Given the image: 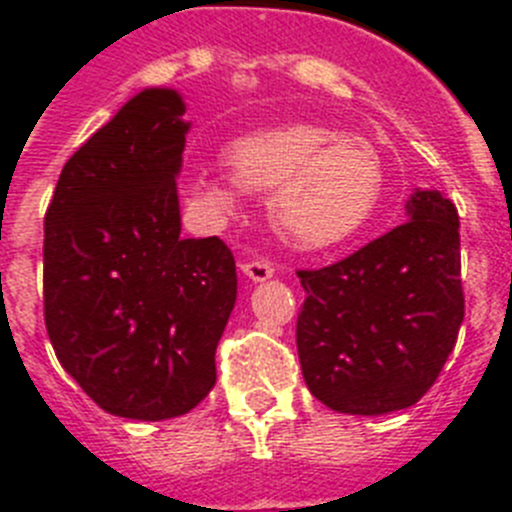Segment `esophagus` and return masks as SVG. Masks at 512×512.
Segmentation results:
<instances>
[{
	"mask_svg": "<svg viewBox=\"0 0 512 512\" xmlns=\"http://www.w3.org/2000/svg\"><path fill=\"white\" fill-rule=\"evenodd\" d=\"M241 271L251 282H266V279L274 277V266L266 264V261H246V264H241Z\"/></svg>",
	"mask_w": 512,
	"mask_h": 512,
	"instance_id": "34e87169",
	"label": "esophagus"
}]
</instances>
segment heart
<instances>
[{"instance_id": "b5f03b06", "label": "heart", "mask_w": 512, "mask_h": 512, "mask_svg": "<svg viewBox=\"0 0 512 512\" xmlns=\"http://www.w3.org/2000/svg\"><path fill=\"white\" fill-rule=\"evenodd\" d=\"M235 182L200 176L189 202L210 220L238 207L241 189L269 192L271 228L289 246L320 251L343 243L372 217L382 194V158L356 135L325 125H284L243 135L225 148Z\"/></svg>"}]
</instances>
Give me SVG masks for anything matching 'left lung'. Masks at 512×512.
<instances>
[{
    "mask_svg": "<svg viewBox=\"0 0 512 512\" xmlns=\"http://www.w3.org/2000/svg\"><path fill=\"white\" fill-rule=\"evenodd\" d=\"M408 223L343 261L297 271V354L310 392L336 413L405 410L431 390L464 320L459 212L415 189Z\"/></svg>",
    "mask_w": 512,
    "mask_h": 512,
    "instance_id": "8db88e82",
    "label": "left lung"
}]
</instances>
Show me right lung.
I'll return each mask as SVG.
<instances>
[{
  "label": "right lung",
  "mask_w": 512,
  "mask_h": 512,
  "mask_svg": "<svg viewBox=\"0 0 512 512\" xmlns=\"http://www.w3.org/2000/svg\"><path fill=\"white\" fill-rule=\"evenodd\" d=\"M184 110L174 89L135 94L66 161L45 212L48 338L120 418H176L205 400L238 295L230 248L179 235Z\"/></svg>",
  "instance_id": "obj_1"
}]
</instances>
